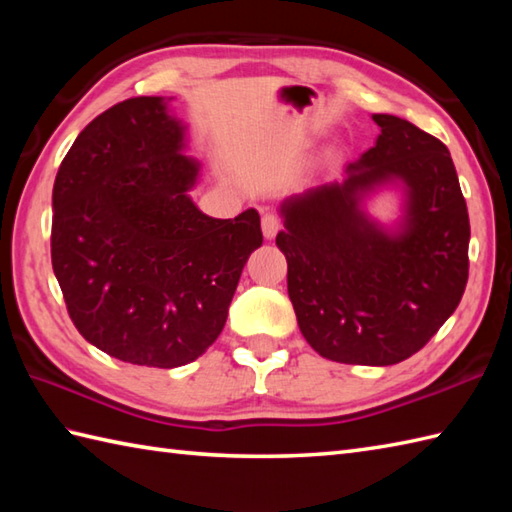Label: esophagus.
<instances>
[{
    "label": "esophagus",
    "mask_w": 512,
    "mask_h": 512,
    "mask_svg": "<svg viewBox=\"0 0 512 512\" xmlns=\"http://www.w3.org/2000/svg\"><path fill=\"white\" fill-rule=\"evenodd\" d=\"M279 228H281V222H279L277 215L266 213V215L262 217V231H264V237H266V239H273V237L277 235Z\"/></svg>",
    "instance_id": "34e87169"
}]
</instances>
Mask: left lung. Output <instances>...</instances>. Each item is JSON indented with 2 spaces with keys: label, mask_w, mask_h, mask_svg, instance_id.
<instances>
[{
  "label": "left lung",
  "mask_w": 512,
  "mask_h": 512,
  "mask_svg": "<svg viewBox=\"0 0 512 512\" xmlns=\"http://www.w3.org/2000/svg\"><path fill=\"white\" fill-rule=\"evenodd\" d=\"M374 147L343 178L279 204L277 246L303 339L347 365H396L422 350L458 308L469 279V211L449 149L405 118L372 114ZM401 193L378 223L366 202Z\"/></svg>",
  "instance_id": "obj_1"
}]
</instances>
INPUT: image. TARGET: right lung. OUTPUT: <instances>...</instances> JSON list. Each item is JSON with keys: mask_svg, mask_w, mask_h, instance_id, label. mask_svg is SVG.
I'll use <instances>...</instances> for the list:
<instances>
[{"mask_svg": "<svg viewBox=\"0 0 512 512\" xmlns=\"http://www.w3.org/2000/svg\"><path fill=\"white\" fill-rule=\"evenodd\" d=\"M165 96L96 116L52 189V268L76 330L118 361L180 367L220 336L259 213L217 220L189 191L200 162Z\"/></svg>", "mask_w": 512, "mask_h": 512, "instance_id": "obj_1", "label": "right lung"}]
</instances>
